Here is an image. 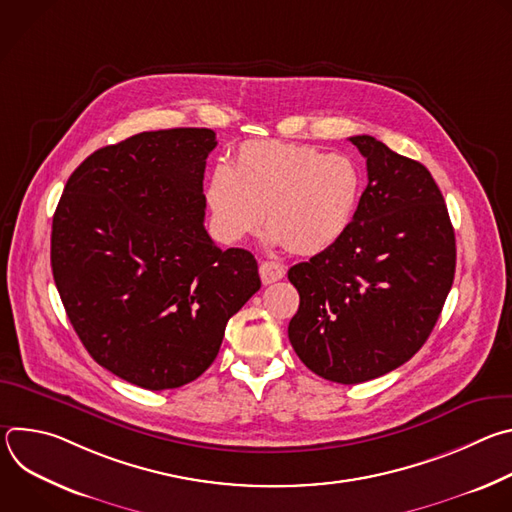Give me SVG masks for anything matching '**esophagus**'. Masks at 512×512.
Returning a JSON list of instances; mask_svg holds the SVG:
<instances>
[{
    "label": "esophagus",
    "instance_id": "34e87169",
    "mask_svg": "<svg viewBox=\"0 0 512 512\" xmlns=\"http://www.w3.org/2000/svg\"><path fill=\"white\" fill-rule=\"evenodd\" d=\"M259 275H261V281L265 285H269V283L279 281L285 275V267L281 263H277V261H263L259 265Z\"/></svg>",
    "mask_w": 512,
    "mask_h": 512
}]
</instances>
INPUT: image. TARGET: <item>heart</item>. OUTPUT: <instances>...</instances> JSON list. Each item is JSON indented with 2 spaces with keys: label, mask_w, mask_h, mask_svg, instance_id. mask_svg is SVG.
<instances>
[{
  "label": "heart",
  "mask_w": 512,
  "mask_h": 512,
  "mask_svg": "<svg viewBox=\"0 0 512 512\" xmlns=\"http://www.w3.org/2000/svg\"><path fill=\"white\" fill-rule=\"evenodd\" d=\"M358 198L360 174L348 158L275 139L243 143L233 168L216 166L206 186L218 241L235 245L255 235L265 214L271 241L302 255L342 239Z\"/></svg>",
  "instance_id": "1"
}]
</instances>
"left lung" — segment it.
Returning a JSON list of instances; mask_svg holds the SVG:
<instances>
[{"label":"left lung","mask_w":512,"mask_h":512,"mask_svg":"<svg viewBox=\"0 0 512 512\" xmlns=\"http://www.w3.org/2000/svg\"><path fill=\"white\" fill-rule=\"evenodd\" d=\"M350 141L369 184L338 243L287 271L300 294L287 334L322 379L387 375L429 338L456 271V237L429 170L371 135Z\"/></svg>","instance_id":"obj_1"}]
</instances>
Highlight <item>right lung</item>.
Wrapping results in <instances>:
<instances>
[{
    "mask_svg": "<svg viewBox=\"0 0 512 512\" xmlns=\"http://www.w3.org/2000/svg\"><path fill=\"white\" fill-rule=\"evenodd\" d=\"M216 133L143 131L70 174L52 218L50 263L89 354L150 391L198 379L225 328L261 287L255 257L216 247L202 180Z\"/></svg>",
    "mask_w": 512,
    "mask_h": 512,
    "instance_id": "obj_1",
    "label": "right lung"
}]
</instances>
